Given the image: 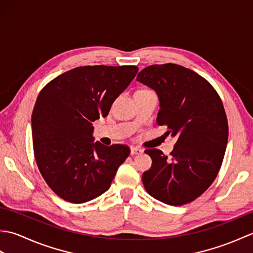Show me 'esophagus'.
Instances as JSON below:
<instances>
[{
    "label": "esophagus",
    "instance_id": "obj_1",
    "mask_svg": "<svg viewBox=\"0 0 253 253\" xmlns=\"http://www.w3.org/2000/svg\"><path fill=\"white\" fill-rule=\"evenodd\" d=\"M143 152V150L140 148H137V147H131L130 148V154L131 155H136V154H140Z\"/></svg>",
    "mask_w": 253,
    "mask_h": 253
}]
</instances>
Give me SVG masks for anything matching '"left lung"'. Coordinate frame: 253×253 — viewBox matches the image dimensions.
Segmentation results:
<instances>
[{"mask_svg":"<svg viewBox=\"0 0 253 253\" xmlns=\"http://www.w3.org/2000/svg\"><path fill=\"white\" fill-rule=\"evenodd\" d=\"M137 82L157 92V122L177 137L170 157L146 150L152 166L142 175L150 196L169 206L195 200L215 179L224 159L228 124L222 100L208 80L176 64L148 66Z\"/></svg>","mask_w":253,"mask_h":253,"instance_id":"left-lung-1","label":"left lung"}]
</instances>
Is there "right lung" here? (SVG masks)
<instances>
[{
  "instance_id": "obj_1",
  "label": "right lung",
  "mask_w": 253,
  "mask_h": 253,
  "mask_svg": "<svg viewBox=\"0 0 253 253\" xmlns=\"http://www.w3.org/2000/svg\"><path fill=\"white\" fill-rule=\"evenodd\" d=\"M138 73L137 66H82L57 76L40 91L31 115L36 162L46 184L72 203L101 196L130 150L94 142L92 122Z\"/></svg>"
}]
</instances>
